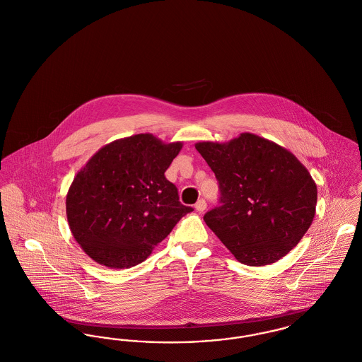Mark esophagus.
Segmentation results:
<instances>
[{
  "label": "esophagus",
  "instance_id": "esophagus-1",
  "mask_svg": "<svg viewBox=\"0 0 362 362\" xmlns=\"http://www.w3.org/2000/svg\"><path fill=\"white\" fill-rule=\"evenodd\" d=\"M205 209H206V201H205V199H199V201L195 204V210H197V211L201 213V211H204Z\"/></svg>",
  "mask_w": 362,
  "mask_h": 362
}]
</instances>
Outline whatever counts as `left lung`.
I'll return each instance as SVG.
<instances>
[{
    "instance_id": "left-lung-1",
    "label": "left lung",
    "mask_w": 362,
    "mask_h": 362,
    "mask_svg": "<svg viewBox=\"0 0 362 362\" xmlns=\"http://www.w3.org/2000/svg\"><path fill=\"white\" fill-rule=\"evenodd\" d=\"M220 187L207 226L247 266L285 257L310 229L317 189L297 157L276 142L241 133L229 142H198Z\"/></svg>"
}]
</instances>
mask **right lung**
I'll return each instance as SVG.
<instances>
[{"instance_id":"add662e5","label":"right lung","mask_w":362,"mask_h":362,"mask_svg":"<svg viewBox=\"0 0 362 362\" xmlns=\"http://www.w3.org/2000/svg\"><path fill=\"white\" fill-rule=\"evenodd\" d=\"M182 146L146 133L107 144L88 160L70 185L66 216L89 258L110 269L133 267L192 211L164 175Z\"/></svg>"}]
</instances>
